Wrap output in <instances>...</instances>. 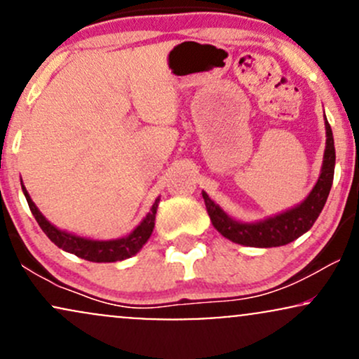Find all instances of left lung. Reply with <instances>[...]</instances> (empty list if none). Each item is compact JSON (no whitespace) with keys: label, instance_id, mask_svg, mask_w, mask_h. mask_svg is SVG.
Wrapping results in <instances>:
<instances>
[{"label":"left lung","instance_id":"left-lung-1","mask_svg":"<svg viewBox=\"0 0 359 359\" xmlns=\"http://www.w3.org/2000/svg\"><path fill=\"white\" fill-rule=\"evenodd\" d=\"M325 118V114H324ZM325 125V150L320 167V175L312 191L302 203L294 205L292 209L275 214V216L265 217L262 221L243 222L228 216L217 205L208 192L203 191V197L208 209L209 217L214 228L229 241L238 243L243 246H253V248H273V246H283L297 240L304 233L312 228L320 211H323L325 201H327L329 191H331L332 179H334L336 165V150L332 130L327 119Z\"/></svg>","mask_w":359,"mask_h":359}]
</instances>
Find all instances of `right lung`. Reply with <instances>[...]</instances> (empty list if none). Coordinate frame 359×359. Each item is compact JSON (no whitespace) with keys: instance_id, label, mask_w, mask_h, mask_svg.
Wrapping results in <instances>:
<instances>
[{"instance_id":"obj_1","label":"right lung","mask_w":359,"mask_h":359,"mask_svg":"<svg viewBox=\"0 0 359 359\" xmlns=\"http://www.w3.org/2000/svg\"><path fill=\"white\" fill-rule=\"evenodd\" d=\"M22 189L25 197H27V203L30 205L32 214L35 216V219L39 222L40 228H42V231L48 236V240H50L53 245L59 246V248L67 251V253H72L76 255V257L88 259V262L111 263L131 258L143 248V245L150 240L151 233H154L155 214L156 209H158L160 197H156L150 212L143 217V221L140 222L137 228L128 234V236L116 238V240H90V238L77 236V234L64 231V229H59L57 226H53L52 222L39 211V208H36L34 201H32L30 194L25 189V185H22Z\"/></svg>"}]
</instances>
